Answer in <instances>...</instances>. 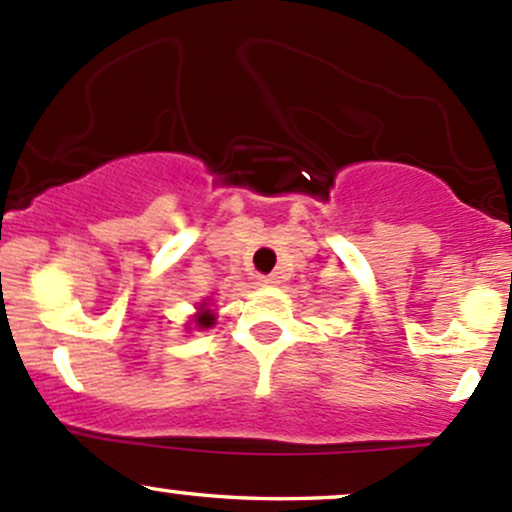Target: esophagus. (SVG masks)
<instances>
[{
    "label": "esophagus",
    "mask_w": 512,
    "mask_h": 512,
    "mask_svg": "<svg viewBox=\"0 0 512 512\" xmlns=\"http://www.w3.org/2000/svg\"><path fill=\"white\" fill-rule=\"evenodd\" d=\"M260 282L265 286H274V284H279V277L277 274H265V277H260Z\"/></svg>",
    "instance_id": "1"
}]
</instances>
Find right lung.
I'll use <instances>...</instances> for the list:
<instances>
[{
  "mask_svg": "<svg viewBox=\"0 0 512 512\" xmlns=\"http://www.w3.org/2000/svg\"><path fill=\"white\" fill-rule=\"evenodd\" d=\"M194 323H196V328H211L213 323H216V313L211 311L209 306H206V303H201V308H199V313H196V318H194Z\"/></svg>",
  "mask_w": 512,
  "mask_h": 512,
  "instance_id": "1",
  "label": "right lung"
}]
</instances>
